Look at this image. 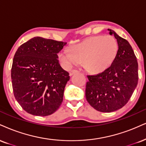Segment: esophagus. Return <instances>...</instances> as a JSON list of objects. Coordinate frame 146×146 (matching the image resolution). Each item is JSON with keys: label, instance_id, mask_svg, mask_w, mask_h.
Listing matches in <instances>:
<instances>
[{"label": "esophagus", "instance_id": "obj_1", "mask_svg": "<svg viewBox=\"0 0 146 146\" xmlns=\"http://www.w3.org/2000/svg\"><path fill=\"white\" fill-rule=\"evenodd\" d=\"M78 73V71H77V70H73V71H71L69 73V75L70 76H72L73 75L75 74V73Z\"/></svg>", "mask_w": 146, "mask_h": 146}]
</instances>
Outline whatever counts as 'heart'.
<instances>
[{"mask_svg":"<svg viewBox=\"0 0 146 146\" xmlns=\"http://www.w3.org/2000/svg\"><path fill=\"white\" fill-rule=\"evenodd\" d=\"M118 45L114 36H94L71 47V51L63 50L58 59L64 67L71 69L82 62L84 69L90 73L105 71L116 57Z\"/></svg>","mask_w":146,"mask_h":146,"instance_id":"1","label":"heart"}]
</instances>
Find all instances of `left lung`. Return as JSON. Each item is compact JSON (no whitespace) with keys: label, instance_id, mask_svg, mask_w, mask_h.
<instances>
[{"label":"left lung","instance_id":"1","mask_svg":"<svg viewBox=\"0 0 146 146\" xmlns=\"http://www.w3.org/2000/svg\"><path fill=\"white\" fill-rule=\"evenodd\" d=\"M108 31L117 40L116 57L103 73L88 75L86 88L87 101L101 112L115 111L124 107L138 83V63L132 47L115 31Z\"/></svg>","mask_w":146,"mask_h":146}]
</instances>
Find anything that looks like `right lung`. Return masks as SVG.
Returning a JSON list of instances; mask_svg holds the SVG:
<instances>
[{"label": "right lung", "mask_w": 146, "mask_h": 146, "mask_svg": "<svg viewBox=\"0 0 146 146\" xmlns=\"http://www.w3.org/2000/svg\"><path fill=\"white\" fill-rule=\"evenodd\" d=\"M66 45L35 36L15 52L11 68L13 94L28 113L46 116L62 104L70 76L60 65L58 54Z\"/></svg>", "instance_id": "add662e5"}]
</instances>
